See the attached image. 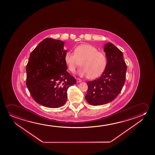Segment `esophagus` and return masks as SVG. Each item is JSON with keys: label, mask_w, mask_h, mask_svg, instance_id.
I'll list each match as a JSON object with an SVG mask.
<instances>
[{"label": "esophagus", "mask_w": 155, "mask_h": 155, "mask_svg": "<svg viewBox=\"0 0 155 155\" xmlns=\"http://www.w3.org/2000/svg\"><path fill=\"white\" fill-rule=\"evenodd\" d=\"M76 81L77 83H80V82H81V79L78 78H76Z\"/></svg>", "instance_id": "34e87169"}]
</instances>
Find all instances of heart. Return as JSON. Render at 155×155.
<instances>
[{
	"instance_id": "obj_1",
	"label": "heart",
	"mask_w": 155,
	"mask_h": 155,
	"mask_svg": "<svg viewBox=\"0 0 155 155\" xmlns=\"http://www.w3.org/2000/svg\"><path fill=\"white\" fill-rule=\"evenodd\" d=\"M64 61L69 71L74 72L77 68L82 66L79 71V76H88L91 79L100 77L105 71L107 58L104 53L99 51L93 45L81 44L74 49V54L66 52Z\"/></svg>"
}]
</instances>
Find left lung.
Masks as SVG:
<instances>
[{
    "mask_svg": "<svg viewBox=\"0 0 155 155\" xmlns=\"http://www.w3.org/2000/svg\"><path fill=\"white\" fill-rule=\"evenodd\" d=\"M104 50L107 58L105 71L99 78L87 83L88 90L85 99L93 106L104 105L114 100L126 80L127 66L122 52L110 42L105 45Z\"/></svg>",
    "mask_w": 155,
    "mask_h": 155,
    "instance_id": "8db88e82",
    "label": "left lung"
}]
</instances>
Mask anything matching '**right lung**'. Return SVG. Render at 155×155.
Segmentation results:
<instances>
[{
	"label": "right lung",
	"instance_id": "obj_1",
	"mask_svg": "<svg viewBox=\"0 0 155 155\" xmlns=\"http://www.w3.org/2000/svg\"><path fill=\"white\" fill-rule=\"evenodd\" d=\"M64 45L60 40L45 38L30 54L26 69L27 86L32 98L43 106H63L68 89L76 84V79L67 71Z\"/></svg>",
	"mask_w": 155,
	"mask_h": 155
}]
</instances>
